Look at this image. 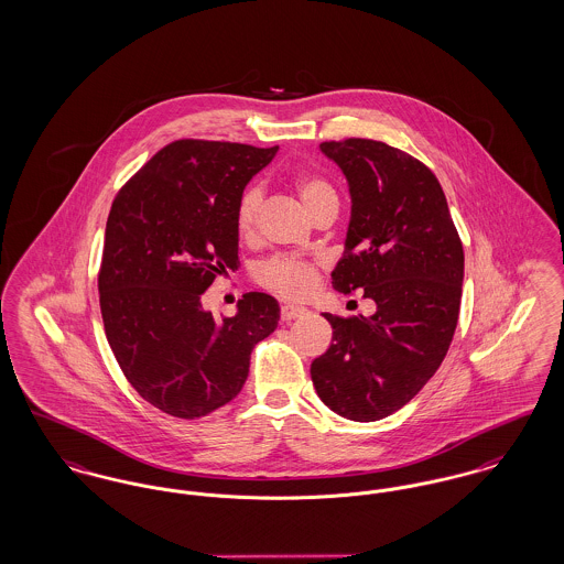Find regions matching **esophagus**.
<instances>
[{"instance_id": "1", "label": "esophagus", "mask_w": 564, "mask_h": 564, "mask_svg": "<svg viewBox=\"0 0 564 564\" xmlns=\"http://www.w3.org/2000/svg\"><path fill=\"white\" fill-rule=\"evenodd\" d=\"M305 314V307H296V305H282L280 307V318H282V323H291V321H295L299 316H303Z\"/></svg>"}]
</instances>
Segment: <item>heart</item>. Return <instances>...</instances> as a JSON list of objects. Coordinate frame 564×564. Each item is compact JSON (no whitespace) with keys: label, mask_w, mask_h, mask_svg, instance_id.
<instances>
[{"label":"heart","mask_w":564,"mask_h":564,"mask_svg":"<svg viewBox=\"0 0 564 564\" xmlns=\"http://www.w3.org/2000/svg\"><path fill=\"white\" fill-rule=\"evenodd\" d=\"M296 191L305 206L314 214L328 202H337L335 191L326 180L314 174L296 178ZM263 204V186L248 184L239 195L236 206V229L241 238H252L257 231V218ZM318 280V261L299 254H273L254 268V282L275 295L301 299L310 295Z\"/></svg>","instance_id":"obj_1"}]
</instances>
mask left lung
I'll list each match as a JSON object with an SVG mask.
<instances>
[{"instance_id": "left-lung-1", "label": "left lung", "mask_w": 564, "mask_h": 564, "mask_svg": "<svg viewBox=\"0 0 564 564\" xmlns=\"http://www.w3.org/2000/svg\"><path fill=\"white\" fill-rule=\"evenodd\" d=\"M321 150L346 174L352 218L333 289L376 301L373 316L325 314L333 341L312 362L326 408L373 422L410 403L440 369L463 295L465 252L440 180L412 154L348 138Z\"/></svg>"}]
</instances>
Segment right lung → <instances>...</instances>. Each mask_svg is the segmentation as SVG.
<instances>
[{"label":"right lung","mask_w":564,"mask_h":564,"mask_svg":"<svg viewBox=\"0 0 564 564\" xmlns=\"http://www.w3.org/2000/svg\"><path fill=\"white\" fill-rule=\"evenodd\" d=\"M278 147L176 140L120 186L97 273L108 344L135 392L163 414L197 420L234 401L252 348L280 321L278 301L246 293L238 314L202 307L238 268L236 206Z\"/></svg>","instance_id":"1"}]
</instances>
